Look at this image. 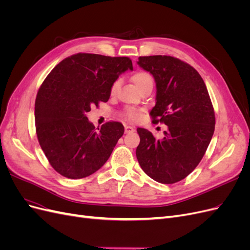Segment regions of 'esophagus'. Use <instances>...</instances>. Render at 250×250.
<instances>
[{"instance_id":"obj_1","label":"esophagus","mask_w":250,"mask_h":250,"mask_svg":"<svg viewBox=\"0 0 250 250\" xmlns=\"http://www.w3.org/2000/svg\"><path fill=\"white\" fill-rule=\"evenodd\" d=\"M134 131V127L129 126V125H125V133H132Z\"/></svg>"}]
</instances>
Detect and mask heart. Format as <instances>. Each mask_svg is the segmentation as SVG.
Segmentation results:
<instances>
[{
  "mask_svg": "<svg viewBox=\"0 0 250 250\" xmlns=\"http://www.w3.org/2000/svg\"><path fill=\"white\" fill-rule=\"evenodd\" d=\"M131 81L134 83V85L137 86L140 90L148 85H153V78L151 76V74L146 71H137L131 75ZM120 80H115L110 85V95L115 96L120 87ZM123 115L126 119L130 121H137L141 117V111L135 110L132 108H127L123 112Z\"/></svg>",
  "mask_w": 250,
  "mask_h": 250,
  "instance_id": "heart-1",
  "label": "heart"
}]
</instances>
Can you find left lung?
Here are the masks:
<instances>
[{
    "label": "left lung",
    "instance_id": "left-lung-1",
    "mask_svg": "<svg viewBox=\"0 0 250 250\" xmlns=\"http://www.w3.org/2000/svg\"><path fill=\"white\" fill-rule=\"evenodd\" d=\"M138 64L154 77L156 103L150 116L168 130L163 140L138 128L139 164L149 177L175 184L197 167L215 130V112L203 79L193 66L167 55L141 56Z\"/></svg>",
    "mask_w": 250,
    "mask_h": 250
}]
</instances>
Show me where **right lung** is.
<instances>
[{"mask_svg": "<svg viewBox=\"0 0 250 250\" xmlns=\"http://www.w3.org/2000/svg\"><path fill=\"white\" fill-rule=\"evenodd\" d=\"M127 70H132L128 57L78 53L59 62L42 82L35 100L36 134L60 175L89 176L109 158L124 126L111 121L96 130L86 112L108 101L111 83Z\"/></svg>", "mask_w": 250, "mask_h": 250, "instance_id": "right-lung-1", "label": "right lung"}]
</instances>
